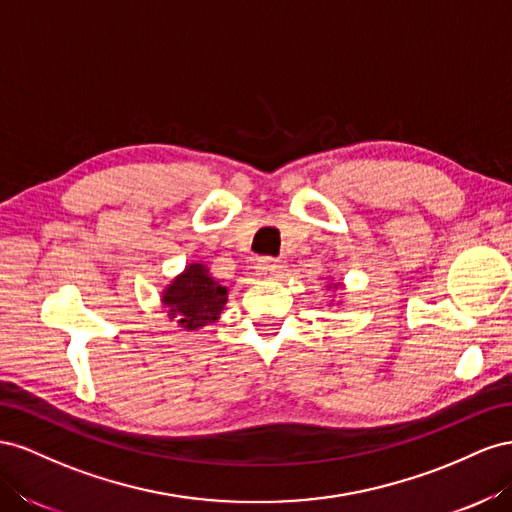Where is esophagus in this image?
Here are the masks:
<instances>
[{
	"label": "esophagus",
	"mask_w": 512,
	"mask_h": 512,
	"mask_svg": "<svg viewBox=\"0 0 512 512\" xmlns=\"http://www.w3.org/2000/svg\"><path fill=\"white\" fill-rule=\"evenodd\" d=\"M281 270H283L281 261L274 259V257H261V259L257 261V272H259L261 276H270V279H276V276L281 274Z\"/></svg>",
	"instance_id": "esophagus-1"
}]
</instances>
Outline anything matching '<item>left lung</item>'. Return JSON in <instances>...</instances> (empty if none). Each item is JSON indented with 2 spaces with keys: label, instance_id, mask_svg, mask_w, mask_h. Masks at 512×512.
Masks as SVG:
<instances>
[{
  "label": "left lung",
  "instance_id": "obj_1",
  "mask_svg": "<svg viewBox=\"0 0 512 512\" xmlns=\"http://www.w3.org/2000/svg\"><path fill=\"white\" fill-rule=\"evenodd\" d=\"M337 287H341V285H339V283H330V285H328V289H337Z\"/></svg>",
  "mask_w": 512,
  "mask_h": 512
}]
</instances>
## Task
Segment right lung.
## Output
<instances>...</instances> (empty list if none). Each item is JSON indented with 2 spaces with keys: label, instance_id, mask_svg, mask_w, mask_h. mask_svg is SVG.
Instances as JSON below:
<instances>
[{
  "label": "right lung",
  "instance_id": "1",
  "mask_svg": "<svg viewBox=\"0 0 512 512\" xmlns=\"http://www.w3.org/2000/svg\"><path fill=\"white\" fill-rule=\"evenodd\" d=\"M160 302L171 321H178L186 332H195L221 317L227 304V287L214 279L206 264L195 261L163 289Z\"/></svg>",
  "mask_w": 512,
  "mask_h": 512
}]
</instances>
